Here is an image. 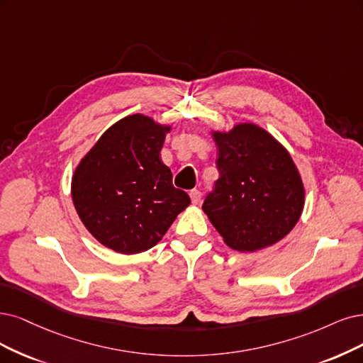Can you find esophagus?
I'll list each match as a JSON object with an SVG mask.
<instances>
[{
    "label": "esophagus",
    "instance_id": "esophagus-1",
    "mask_svg": "<svg viewBox=\"0 0 363 363\" xmlns=\"http://www.w3.org/2000/svg\"><path fill=\"white\" fill-rule=\"evenodd\" d=\"M200 197H202V194H200V191L199 190H191L190 191V199H191V203L193 205H197L199 202H200Z\"/></svg>",
    "mask_w": 363,
    "mask_h": 363
}]
</instances>
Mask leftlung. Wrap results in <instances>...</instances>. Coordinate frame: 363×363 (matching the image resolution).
I'll use <instances>...</instances> for the list:
<instances>
[{"instance_id": "left-lung-1", "label": "left lung", "mask_w": 363, "mask_h": 363, "mask_svg": "<svg viewBox=\"0 0 363 363\" xmlns=\"http://www.w3.org/2000/svg\"><path fill=\"white\" fill-rule=\"evenodd\" d=\"M220 178L203 212L224 242L240 252L277 244L301 218L305 189L289 151L252 124L212 131Z\"/></svg>"}]
</instances>
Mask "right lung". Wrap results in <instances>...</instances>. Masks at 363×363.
I'll return each instance as SVG.
<instances>
[{
  "mask_svg": "<svg viewBox=\"0 0 363 363\" xmlns=\"http://www.w3.org/2000/svg\"><path fill=\"white\" fill-rule=\"evenodd\" d=\"M170 130L142 113L128 115L80 160L72 199L80 221L104 247L121 254L150 250L190 205L160 160Z\"/></svg>",
  "mask_w": 363,
  "mask_h": 363,
  "instance_id": "add662e5",
  "label": "right lung"
}]
</instances>
